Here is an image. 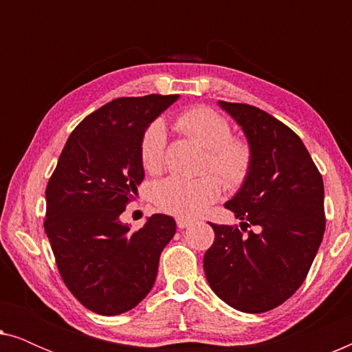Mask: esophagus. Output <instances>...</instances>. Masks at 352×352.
<instances>
[{"instance_id": "esophagus-1", "label": "esophagus", "mask_w": 352, "mask_h": 352, "mask_svg": "<svg viewBox=\"0 0 352 352\" xmlns=\"http://www.w3.org/2000/svg\"><path fill=\"white\" fill-rule=\"evenodd\" d=\"M176 224L179 229H186L187 226H190V219H186V218H177L176 219Z\"/></svg>"}]
</instances>
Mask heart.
Wrapping results in <instances>:
<instances>
[{"label": "heart", "instance_id": "obj_1", "mask_svg": "<svg viewBox=\"0 0 352 352\" xmlns=\"http://www.w3.org/2000/svg\"><path fill=\"white\" fill-rule=\"evenodd\" d=\"M175 126L206 148L204 168L214 171L229 189L242 186L252 170V147L242 139H234L230 124L208 107H192L176 118ZM166 129L162 122H153L141 141V162L147 173H160L165 166ZM221 194V182L214 175L195 179L168 177L153 186V200L166 213L179 218H194L208 208Z\"/></svg>", "mask_w": 352, "mask_h": 352}]
</instances>
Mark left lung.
Returning a JSON list of instances; mask_svg holds the SVG:
<instances>
[{"label":"left lung","instance_id":"left-lung-1","mask_svg":"<svg viewBox=\"0 0 352 352\" xmlns=\"http://www.w3.org/2000/svg\"><path fill=\"white\" fill-rule=\"evenodd\" d=\"M242 128L253 162L224 206L239 228L211 224L204 269L211 290L234 309L259 314L287 301L309 272L325 230L324 181L287 124L248 104L219 100ZM256 225V233L243 232Z\"/></svg>","mask_w":352,"mask_h":352}]
</instances>
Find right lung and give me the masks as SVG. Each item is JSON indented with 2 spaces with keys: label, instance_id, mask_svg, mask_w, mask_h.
<instances>
[{
  "label": "right lung",
  "instance_id": "1",
  "mask_svg": "<svg viewBox=\"0 0 352 352\" xmlns=\"http://www.w3.org/2000/svg\"><path fill=\"white\" fill-rule=\"evenodd\" d=\"M179 96L120 98L67 139L46 187L45 230L65 285L89 311L117 316L152 290L176 221L152 214L131 232L120 214L144 179L141 141Z\"/></svg>",
  "mask_w": 352,
  "mask_h": 352
}]
</instances>
